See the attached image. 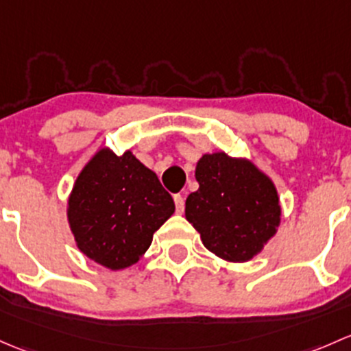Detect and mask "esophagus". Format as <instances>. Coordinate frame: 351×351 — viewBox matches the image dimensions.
Listing matches in <instances>:
<instances>
[{"mask_svg": "<svg viewBox=\"0 0 351 351\" xmlns=\"http://www.w3.org/2000/svg\"><path fill=\"white\" fill-rule=\"evenodd\" d=\"M174 202H176V211L182 213L184 211V197L180 196V194H176Z\"/></svg>", "mask_w": 351, "mask_h": 351, "instance_id": "obj_1", "label": "esophagus"}]
</instances>
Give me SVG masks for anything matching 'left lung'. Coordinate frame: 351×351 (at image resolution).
<instances>
[{"label":"left lung","instance_id":"1","mask_svg":"<svg viewBox=\"0 0 351 351\" xmlns=\"http://www.w3.org/2000/svg\"><path fill=\"white\" fill-rule=\"evenodd\" d=\"M199 189L186 199V218L204 247L228 262H247L276 234L279 196L272 180L252 162L223 152L202 155Z\"/></svg>","mask_w":351,"mask_h":351}]
</instances>
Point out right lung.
<instances>
[{
    "mask_svg": "<svg viewBox=\"0 0 351 351\" xmlns=\"http://www.w3.org/2000/svg\"><path fill=\"white\" fill-rule=\"evenodd\" d=\"M176 206L149 167L125 152L101 150L69 197V225L79 250L111 270L138 262Z\"/></svg>",
    "mask_w": 351,
    "mask_h": 351,
    "instance_id": "obj_1",
    "label": "right lung"
}]
</instances>
